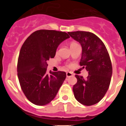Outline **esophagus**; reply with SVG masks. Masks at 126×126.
<instances>
[{"label":"esophagus","instance_id":"34e87169","mask_svg":"<svg viewBox=\"0 0 126 126\" xmlns=\"http://www.w3.org/2000/svg\"><path fill=\"white\" fill-rule=\"evenodd\" d=\"M73 74L71 72H67L66 73V76L67 78H69V77L73 76Z\"/></svg>","mask_w":126,"mask_h":126}]
</instances>
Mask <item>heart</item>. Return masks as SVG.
I'll return each mask as SVG.
<instances>
[{"instance_id": "1", "label": "heart", "mask_w": 126, "mask_h": 126, "mask_svg": "<svg viewBox=\"0 0 126 126\" xmlns=\"http://www.w3.org/2000/svg\"><path fill=\"white\" fill-rule=\"evenodd\" d=\"M77 45L76 43H75V42H71V43H70V47H72L74 46V45Z\"/></svg>"}]
</instances>
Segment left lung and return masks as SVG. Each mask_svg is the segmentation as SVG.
Wrapping results in <instances>:
<instances>
[{"label": "left lung", "instance_id": "obj_1", "mask_svg": "<svg viewBox=\"0 0 126 126\" xmlns=\"http://www.w3.org/2000/svg\"><path fill=\"white\" fill-rule=\"evenodd\" d=\"M71 37L82 47L79 65L88 73L87 78L76 75L73 86L74 97L81 104L90 106L103 98L109 89L112 75V67L106 47L100 39L91 32H68Z\"/></svg>", "mask_w": 126, "mask_h": 126}]
</instances>
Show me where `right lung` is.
<instances>
[{"mask_svg": "<svg viewBox=\"0 0 126 126\" xmlns=\"http://www.w3.org/2000/svg\"><path fill=\"white\" fill-rule=\"evenodd\" d=\"M70 38L65 32L41 30L30 34L19 55L17 76L23 93L36 105L53 100L66 78L63 71L48 74L47 61L55 55L59 45Z\"/></svg>", "mask_w": 126, "mask_h": 126, "instance_id": "right-lung-1", "label": "right lung"}]
</instances>
